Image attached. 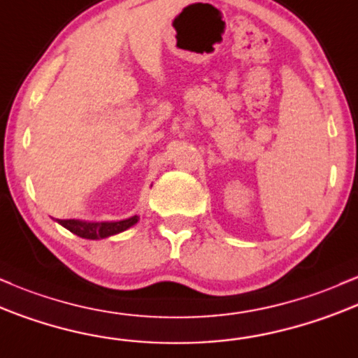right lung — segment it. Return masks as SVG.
I'll return each mask as SVG.
<instances>
[{"label":"right lung","mask_w":358,"mask_h":358,"mask_svg":"<svg viewBox=\"0 0 358 358\" xmlns=\"http://www.w3.org/2000/svg\"><path fill=\"white\" fill-rule=\"evenodd\" d=\"M64 228L74 233V235L81 236L87 240H101L113 236L116 233H122L128 230L130 227L138 222V216H131V218L120 220V222H83V220H55Z\"/></svg>","instance_id":"1"}]
</instances>
